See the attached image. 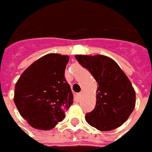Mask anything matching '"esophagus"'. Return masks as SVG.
<instances>
[{
    "instance_id": "1",
    "label": "esophagus",
    "mask_w": 152,
    "mask_h": 152,
    "mask_svg": "<svg viewBox=\"0 0 152 152\" xmlns=\"http://www.w3.org/2000/svg\"><path fill=\"white\" fill-rule=\"evenodd\" d=\"M82 95H83V93L81 92V93H79L78 94H77V96H78V98H81V97L82 96Z\"/></svg>"
}]
</instances>
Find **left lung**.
Here are the masks:
<instances>
[{
    "label": "left lung",
    "instance_id": "left-lung-1",
    "mask_svg": "<svg viewBox=\"0 0 152 152\" xmlns=\"http://www.w3.org/2000/svg\"><path fill=\"white\" fill-rule=\"evenodd\" d=\"M82 66L98 84L95 108L86 115V120L99 131H110L122 126L136 105L132 83L116 62L104 55H75Z\"/></svg>",
    "mask_w": 152,
    "mask_h": 152
}]
</instances>
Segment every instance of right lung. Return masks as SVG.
I'll use <instances>...</instances> for the list:
<instances>
[{
    "mask_svg": "<svg viewBox=\"0 0 152 152\" xmlns=\"http://www.w3.org/2000/svg\"><path fill=\"white\" fill-rule=\"evenodd\" d=\"M68 61V56L47 54L28 66L17 81L15 104L33 128L50 130L71 106L72 91L64 77Z\"/></svg>",
    "mask_w": 152,
    "mask_h": 152,
    "instance_id": "add662e5",
    "label": "right lung"
}]
</instances>
